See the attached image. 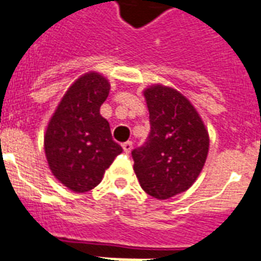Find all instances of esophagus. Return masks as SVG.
Masks as SVG:
<instances>
[{"mask_svg":"<svg viewBox=\"0 0 261 261\" xmlns=\"http://www.w3.org/2000/svg\"><path fill=\"white\" fill-rule=\"evenodd\" d=\"M132 148H133L132 141H126V143L122 144V149H124V152H126V153H129V152L132 151Z\"/></svg>","mask_w":261,"mask_h":261,"instance_id":"obj_1","label":"esophagus"}]
</instances>
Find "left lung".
<instances>
[{
  "mask_svg": "<svg viewBox=\"0 0 261 261\" xmlns=\"http://www.w3.org/2000/svg\"><path fill=\"white\" fill-rule=\"evenodd\" d=\"M151 122L145 145L132 152L141 189L168 199L193 186L209 153V132L182 93L160 83L143 91Z\"/></svg>",
  "mask_w": 261,
  "mask_h": 261,
  "instance_id": "obj_1",
  "label": "left lung"
}]
</instances>
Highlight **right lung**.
Wrapping results in <instances>:
<instances>
[{"mask_svg":"<svg viewBox=\"0 0 261 261\" xmlns=\"http://www.w3.org/2000/svg\"><path fill=\"white\" fill-rule=\"evenodd\" d=\"M109 81L99 72L81 75L64 93L49 118L44 152L52 175L74 193L101 183L122 148L114 143L99 108L109 95Z\"/></svg>","mask_w":261,"mask_h":261,"instance_id":"right-lung-1","label":"right lung"}]
</instances>
